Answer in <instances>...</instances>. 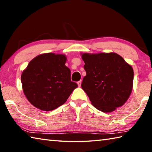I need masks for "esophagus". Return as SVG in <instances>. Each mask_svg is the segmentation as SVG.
Returning a JSON list of instances; mask_svg holds the SVG:
<instances>
[{
	"label": "esophagus",
	"mask_w": 152,
	"mask_h": 152,
	"mask_svg": "<svg viewBox=\"0 0 152 152\" xmlns=\"http://www.w3.org/2000/svg\"><path fill=\"white\" fill-rule=\"evenodd\" d=\"M81 81L80 80V81H78V82H77V84H78V87H80L81 86Z\"/></svg>",
	"instance_id": "obj_1"
}]
</instances>
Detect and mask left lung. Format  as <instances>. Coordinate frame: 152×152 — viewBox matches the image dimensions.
<instances>
[{
    "label": "left lung",
    "instance_id": "obj_1",
    "mask_svg": "<svg viewBox=\"0 0 152 152\" xmlns=\"http://www.w3.org/2000/svg\"><path fill=\"white\" fill-rule=\"evenodd\" d=\"M86 75L81 86L92 104L103 113L114 111L132 93L133 70L116 53H81Z\"/></svg>",
    "mask_w": 152,
    "mask_h": 152
}]
</instances>
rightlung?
I'll list each match as a JSON object with an SVG mask.
<instances>
[{
    "mask_svg": "<svg viewBox=\"0 0 152 152\" xmlns=\"http://www.w3.org/2000/svg\"><path fill=\"white\" fill-rule=\"evenodd\" d=\"M64 54L46 53L36 56L21 74L23 91L33 106L51 111L65 103L78 84L72 82Z\"/></svg>",
    "mask_w": 152,
    "mask_h": 152,
    "instance_id": "right-lung-1",
    "label": "right lung"
}]
</instances>
